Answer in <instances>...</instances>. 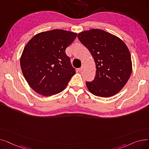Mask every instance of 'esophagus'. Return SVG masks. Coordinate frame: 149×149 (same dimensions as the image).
Here are the masks:
<instances>
[{
  "label": "esophagus",
  "mask_w": 149,
  "mask_h": 149,
  "mask_svg": "<svg viewBox=\"0 0 149 149\" xmlns=\"http://www.w3.org/2000/svg\"><path fill=\"white\" fill-rule=\"evenodd\" d=\"M84 67V65H82L81 68H79V69H77V70H78V71H79V72L81 71V70L83 69Z\"/></svg>",
  "instance_id": "34e87169"
}]
</instances>
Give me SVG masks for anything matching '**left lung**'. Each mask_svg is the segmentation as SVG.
I'll return each instance as SVG.
<instances>
[{
	"label": "left lung",
	"instance_id": "1",
	"mask_svg": "<svg viewBox=\"0 0 149 149\" xmlns=\"http://www.w3.org/2000/svg\"><path fill=\"white\" fill-rule=\"evenodd\" d=\"M77 37L90 51L96 65L94 80L86 83L88 90L98 97L115 95L127 83L132 71L127 46L119 37L102 29L84 31Z\"/></svg>",
	"mask_w": 149,
	"mask_h": 149
}]
</instances>
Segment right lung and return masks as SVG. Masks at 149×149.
<instances>
[{
  "label": "right lung",
  "mask_w": 149,
  "mask_h": 149,
  "mask_svg": "<svg viewBox=\"0 0 149 149\" xmlns=\"http://www.w3.org/2000/svg\"><path fill=\"white\" fill-rule=\"evenodd\" d=\"M77 36L63 29L35 35L25 46L20 57L23 76L38 94L51 96L63 91L75 74L65 50Z\"/></svg>",
  "instance_id": "add662e5"
}]
</instances>
